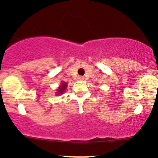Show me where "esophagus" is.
Masks as SVG:
<instances>
[{
	"instance_id": "1",
	"label": "esophagus",
	"mask_w": 158,
	"mask_h": 158,
	"mask_svg": "<svg viewBox=\"0 0 158 158\" xmlns=\"http://www.w3.org/2000/svg\"><path fill=\"white\" fill-rule=\"evenodd\" d=\"M77 79L79 81H83L84 79H85V78H84V77H82V76H79V77H78Z\"/></svg>"
}]
</instances>
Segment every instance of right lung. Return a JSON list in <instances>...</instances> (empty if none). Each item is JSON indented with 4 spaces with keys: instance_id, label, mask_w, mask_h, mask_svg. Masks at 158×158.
<instances>
[{
    "instance_id": "add662e5",
    "label": "right lung",
    "mask_w": 158,
    "mask_h": 158,
    "mask_svg": "<svg viewBox=\"0 0 158 158\" xmlns=\"http://www.w3.org/2000/svg\"><path fill=\"white\" fill-rule=\"evenodd\" d=\"M67 87V84L65 83V82H62V85L59 86V88L58 89V90H57V92H58V94H62V93H64V91L65 90V89H66Z\"/></svg>"
}]
</instances>
